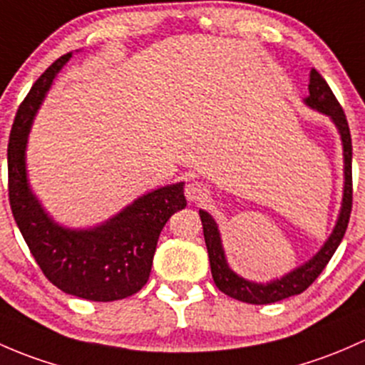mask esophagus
I'll return each mask as SVG.
<instances>
[{"label": "esophagus", "mask_w": 365, "mask_h": 365, "mask_svg": "<svg viewBox=\"0 0 365 365\" xmlns=\"http://www.w3.org/2000/svg\"><path fill=\"white\" fill-rule=\"evenodd\" d=\"M184 193H186L187 200L193 202V204H204V202H207V198L210 197L209 187L200 181L187 182Z\"/></svg>", "instance_id": "1"}]
</instances>
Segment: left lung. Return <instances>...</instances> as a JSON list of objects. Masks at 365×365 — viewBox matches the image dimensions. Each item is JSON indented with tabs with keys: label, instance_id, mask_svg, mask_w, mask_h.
<instances>
[{
	"label": "left lung",
	"instance_id": "obj_1",
	"mask_svg": "<svg viewBox=\"0 0 365 365\" xmlns=\"http://www.w3.org/2000/svg\"><path fill=\"white\" fill-rule=\"evenodd\" d=\"M307 107L314 108V110L322 112V114L329 115L332 123L336 125L337 131L341 135V142H343V156H344V191H343V204H341V212L337 217V223L334 227L332 234L323 244V247L306 262L304 265L297 267L295 270L288 272L281 279H274L270 283H253L244 277L237 276L234 270L230 269L225 258L223 246H221L220 230H217L216 221L212 220L209 212L205 210H198L200 212L202 227H204V237L205 246H207L209 262H210V272H212L214 284L220 288L223 294H227L232 299H237L240 302L247 304H272L277 300L288 299L292 295L302 294L304 290L313 284L325 269L332 255L336 253L337 246L343 240L346 234L348 221H350L351 204H353V184H351V135L350 126H348L346 115H344L343 107L339 105L336 96H334L332 89L325 82V78L318 73L317 70H311L309 73V96L304 100Z\"/></svg>",
	"mask_w": 365,
	"mask_h": 365
}]
</instances>
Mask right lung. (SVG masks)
Listing matches in <instances>:
<instances>
[{"mask_svg":"<svg viewBox=\"0 0 365 365\" xmlns=\"http://www.w3.org/2000/svg\"><path fill=\"white\" fill-rule=\"evenodd\" d=\"M71 52L56 59L19 107L9 140V198L14 220L48 281L65 294L110 302L137 294L149 279L165 223L186 207L184 182L158 187L95 228L56 223L33 195L26 172V144L36 110Z\"/></svg>","mask_w":365,"mask_h":365,"instance_id":"right-lung-1","label":"right lung"}]
</instances>
